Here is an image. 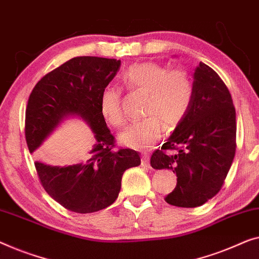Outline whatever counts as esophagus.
Returning <instances> with one entry per match:
<instances>
[{
	"instance_id": "esophagus-1",
	"label": "esophagus",
	"mask_w": 259,
	"mask_h": 259,
	"mask_svg": "<svg viewBox=\"0 0 259 259\" xmlns=\"http://www.w3.org/2000/svg\"><path fill=\"white\" fill-rule=\"evenodd\" d=\"M141 164H142V167H146V168L151 167V163H149V155L147 154V153H142Z\"/></svg>"
}]
</instances>
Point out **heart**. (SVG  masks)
I'll use <instances>...</instances> for the list:
<instances>
[{
    "instance_id": "obj_1",
    "label": "heart",
    "mask_w": 259,
    "mask_h": 259,
    "mask_svg": "<svg viewBox=\"0 0 259 259\" xmlns=\"http://www.w3.org/2000/svg\"><path fill=\"white\" fill-rule=\"evenodd\" d=\"M121 78L128 89L147 92L144 108L147 117L125 127L119 133V141L127 147L147 149L162 137L163 122L168 128H174L188 113L194 98V81L185 70L168 71L153 62L131 65ZM99 108L112 126L119 127L125 121L118 88L107 86L103 90Z\"/></svg>"
}]
</instances>
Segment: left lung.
<instances>
[{
	"mask_svg": "<svg viewBox=\"0 0 259 259\" xmlns=\"http://www.w3.org/2000/svg\"><path fill=\"white\" fill-rule=\"evenodd\" d=\"M194 89L188 113L151 157L154 169L176 173L175 189L164 200L182 208L200 207L220 192L236 152V111L227 85L201 62Z\"/></svg>",
	"mask_w": 259,
	"mask_h": 259,
	"instance_id": "left-lung-1",
	"label": "left lung"
}]
</instances>
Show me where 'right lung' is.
<instances>
[{
  "instance_id": "obj_1",
  "label": "right lung",
  "mask_w": 259,
  "mask_h": 259,
  "mask_svg": "<svg viewBox=\"0 0 259 259\" xmlns=\"http://www.w3.org/2000/svg\"><path fill=\"white\" fill-rule=\"evenodd\" d=\"M120 61L74 57L46 74L35 85L25 111V140L35 152L64 119L78 115L95 133L96 144L84 161L71 166L35 167L46 192L73 212L89 213L117 200L123 171L141 163L130 148L114 149V137L99 108L100 95L120 69Z\"/></svg>"
}]
</instances>
